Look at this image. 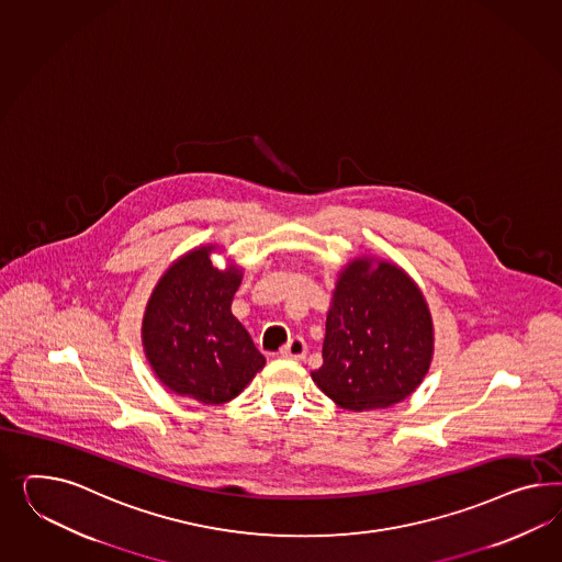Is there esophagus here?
<instances>
[{
  "label": "esophagus",
  "instance_id": "34e87169",
  "mask_svg": "<svg viewBox=\"0 0 562 562\" xmlns=\"http://www.w3.org/2000/svg\"><path fill=\"white\" fill-rule=\"evenodd\" d=\"M307 345L302 337L289 338L288 345L281 349V355L288 359H304Z\"/></svg>",
  "mask_w": 562,
  "mask_h": 562
}]
</instances>
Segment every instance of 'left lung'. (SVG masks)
<instances>
[{"instance_id": "obj_1", "label": "left lung", "mask_w": 562, "mask_h": 562, "mask_svg": "<svg viewBox=\"0 0 562 562\" xmlns=\"http://www.w3.org/2000/svg\"><path fill=\"white\" fill-rule=\"evenodd\" d=\"M434 359V321L401 267L361 257L338 274L322 368L312 380L340 408L363 413L411 396Z\"/></svg>"}]
</instances>
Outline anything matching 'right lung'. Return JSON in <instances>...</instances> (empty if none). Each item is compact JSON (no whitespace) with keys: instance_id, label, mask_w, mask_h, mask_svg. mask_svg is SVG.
Wrapping results in <instances>:
<instances>
[{"instance_id":"right-lung-1","label":"right lung","mask_w":562,"mask_h":562,"mask_svg":"<svg viewBox=\"0 0 562 562\" xmlns=\"http://www.w3.org/2000/svg\"><path fill=\"white\" fill-rule=\"evenodd\" d=\"M213 246L194 248L164 273L145 307V357L161 384L203 404L236 398L265 368L229 305L241 271L211 262Z\"/></svg>"}]
</instances>
